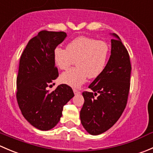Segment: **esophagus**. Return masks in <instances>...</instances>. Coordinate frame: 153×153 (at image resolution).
<instances>
[{
  "label": "esophagus",
  "instance_id": "1",
  "mask_svg": "<svg viewBox=\"0 0 153 153\" xmlns=\"http://www.w3.org/2000/svg\"><path fill=\"white\" fill-rule=\"evenodd\" d=\"M73 92H74V93H75V95H78V94L81 93V92H80L79 91H78V89H74Z\"/></svg>",
  "mask_w": 153,
  "mask_h": 153
}]
</instances>
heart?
<instances>
[{"label":"heart","mask_w":153,"mask_h":153,"mask_svg":"<svg viewBox=\"0 0 153 153\" xmlns=\"http://www.w3.org/2000/svg\"><path fill=\"white\" fill-rule=\"evenodd\" d=\"M109 54L107 44L86 36H80L68 43L65 49L57 47L52 57L55 65L67 69L75 60L77 67L72 68L60 76L61 83L72 87H79L86 78L98 77L106 67Z\"/></svg>","instance_id":"heart-1"}]
</instances>
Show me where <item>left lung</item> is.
<instances>
[{
	"label": "left lung",
	"mask_w": 153,
	"mask_h": 153,
	"mask_svg": "<svg viewBox=\"0 0 153 153\" xmlns=\"http://www.w3.org/2000/svg\"><path fill=\"white\" fill-rule=\"evenodd\" d=\"M111 40V55L103 72L89 86L92 92L82 93L84 103L80 112L81 124L90 135L106 132L122 115L129 95L131 64L119 37ZM98 94L97 98L94 96Z\"/></svg>",
	"instance_id": "8db88e82"
}]
</instances>
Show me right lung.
Returning a JSON list of instances; mask_svg holds the SVG:
<instances>
[{
  "instance_id": "right-lung-1",
  "label": "right lung",
  "mask_w": 153,
  "mask_h": 153,
  "mask_svg": "<svg viewBox=\"0 0 153 153\" xmlns=\"http://www.w3.org/2000/svg\"><path fill=\"white\" fill-rule=\"evenodd\" d=\"M67 37L64 32L43 30L24 49L17 77V101L27 121L42 131L52 129L62 116L63 107L73 98L72 88L61 84L48 90L58 77L52 53Z\"/></svg>"
}]
</instances>
